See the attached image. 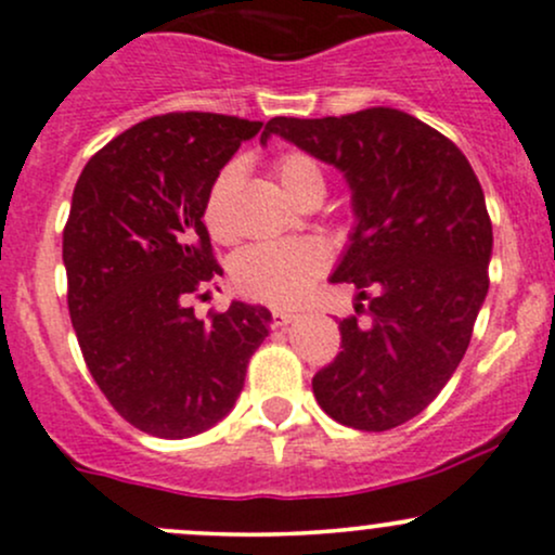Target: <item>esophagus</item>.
Masks as SVG:
<instances>
[{
	"label": "esophagus",
	"mask_w": 555,
	"mask_h": 555,
	"mask_svg": "<svg viewBox=\"0 0 555 555\" xmlns=\"http://www.w3.org/2000/svg\"><path fill=\"white\" fill-rule=\"evenodd\" d=\"M295 319H297V313H293V311H273L271 326H287V324H293Z\"/></svg>",
	"instance_id": "34e87169"
}]
</instances>
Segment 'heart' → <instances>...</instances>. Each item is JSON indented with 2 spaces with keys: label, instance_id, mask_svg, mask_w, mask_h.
<instances>
[{
  "label": "heart",
  "instance_id": "b5f03b06",
  "mask_svg": "<svg viewBox=\"0 0 555 555\" xmlns=\"http://www.w3.org/2000/svg\"><path fill=\"white\" fill-rule=\"evenodd\" d=\"M279 183L293 202L311 191H324V175L317 159L289 151L273 162ZM236 165L223 167L212 180L204 199V223L215 238H231V196L236 191ZM330 268V249L319 238H297L287 244H253L231 260V282L238 295L268 306L287 308L300 302L319 276Z\"/></svg>",
  "mask_w": 555,
  "mask_h": 555
}]
</instances>
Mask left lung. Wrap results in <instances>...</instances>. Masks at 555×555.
Masks as SVG:
<instances>
[{
    "mask_svg": "<svg viewBox=\"0 0 555 555\" xmlns=\"http://www.w3.org/2000/svg\"><path fill=\"white\" fill-rule=\"evenodd\" d=\"M271 135L351 185L356 229L330 282L353 284L372 322L343 319V351L313 375V396L348 428H396L441 393L468 351L492 258L481 183L452 140L399 108L276 116L260 143Z\"/></svg>",
    "mask_w": 555,
    "mask_h": 555,
    "instance_id": "left-lung-1",
    "label": "left lung"
}]
</instances>
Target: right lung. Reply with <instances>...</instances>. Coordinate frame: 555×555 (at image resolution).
Here are the masks:
<instances>
[{"mask_svg": "<svg viewBox=\"0 0 555 555\" xmlns=\"http://www.w3.org/2000/svg\"><path fill=\"white\" fill-rule=\"evenodd\" d=\"M262 121L204 111L151 116L81 170L63 229L68 313L116 412L159 439L212 428L236 404L271 311L233 300L209 322L185 306L223 273L204 199Z\"/></svg>", "mask_w": 555, "mask_h": 555, "instance_id": "add662e5", "label": "right lung"}]
</instances>
